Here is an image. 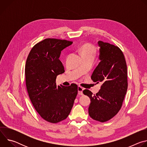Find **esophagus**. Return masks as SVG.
<instances>
[{
	"mask_svg": "<svg viewBox=\"0 0 147 147\" xmlns=\"http://www.w3.org/2000/svg\"><path fill=\"white\" fill-rule=\"evenodd\" d=\"M84 88L80 86H78V93L79 95H83V93H82V91H83Z\"/></svg>",
	"mask_w": 147,
	"mask_h": 147,
	"instance_id": "34e87169",
	"label": "esophagus"
}]
</instances>
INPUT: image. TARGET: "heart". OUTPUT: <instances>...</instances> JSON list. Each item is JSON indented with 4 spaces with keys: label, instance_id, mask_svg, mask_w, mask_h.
Here are the masks:
<instances>
[{
    "label": "heart",
    "instance_id": "heart-1",
    "mask_svg": "<svg viewBox=\"0 0 147 147\" xmlns=\"http://www.w3.org/2000/svg\"><path fill=\"white\" fill-rule=\"evenodd\" d=\"M82 56H90L95 57L96 55V49L94 45L91 44H86L83 45L80 49Z\"/></svg>",
    "mask_w": 147,
    "mask_h": 147
}]
</instances>
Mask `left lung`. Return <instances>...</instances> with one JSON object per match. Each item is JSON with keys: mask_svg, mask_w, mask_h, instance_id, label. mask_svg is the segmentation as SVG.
I'll return each instance as SVG.
<instances>
[{"mask_svg": "<svg viewBox=\"0 0 147 147\" xmlns=\"http://www.w3.org/2000/svg\"><path fill=\"white\" fill-rule=\"evenodd\" d=\"M99 63L94 70L91 79L102 82L96 94L88 90L83 94L91 99L90 116L95 120L105 122L113 118L120 111L127 90V70L121 49L113 45L99 40Z\"/></svg>", "mask_w": 147, "mask_h": 147, "instance_id": "obj_1", "label": "left lung"}]
</instances>
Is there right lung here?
<instances>
[{"label": "right lung", "instance_id": "obj_1", "mask_svg": "<svg viewBox=\"0 0 147 147\" xmlns=\"http://www.w3.org/2000/svg\"><path fill=\"white\" fill-rule=\"evenodd\" d=\"M73 42L47 38L31 49L26 60L25 74L27 92L33 106L46 121L57 123L70 113L78 93V86H56L57 75L65 72L59 60L61 51Z\"/></svg>", "mask_w": 147, "mask_h": 147}]
</instances>
